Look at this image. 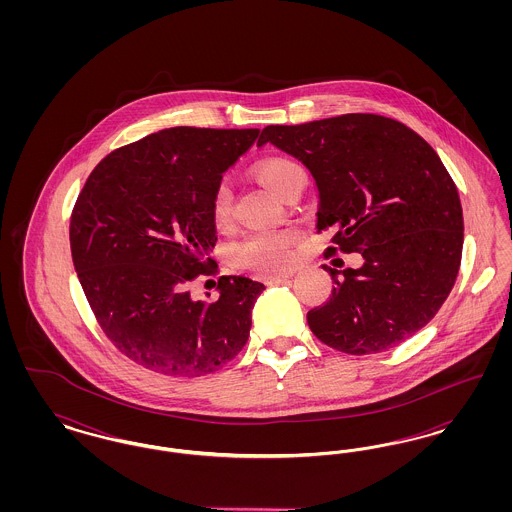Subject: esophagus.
<instances>
[{
    "label": "esophagus",
    "mask_w": 512,
    "mask_h": 512,
    "mask_svg": "<svg viewBox=\"0 0 512 512\" xmlns=\"http://www.w3.org/2000/svg\"><path fill=\"white\" fill-rule=\"evenodd\" d=\"M292 276V272H284V274H270V276H265V282H267L268 286H272V284L286 282V280H290Z\"/></svg>",
    "instance_id": "obj_1"
}]
</instances>
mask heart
Segmentation results:
<instances>
[{
    "label": "heart",
    "mask_w": 512,
    "mask_h": 512,
    "mask_svg": "<svg viewBox=\"0 0 512 512\" xmlns=\"http://www.w3.org/2000/svg\"><path fill=\"white\" fill-rule=\"evenodd\" d=\"M301 169L288 159H267L255 165V178L276 195L282 186ZM232 209V194L226 186H220L213 199V215L217 222H226ZM297 234L290 230H265L249 234L242 242L232 247V259L236 265L253 268L257 272L270 274L290 267L293 263V244Z\"/></svg>",
    "instance_id": "heart-1"
}]
</instances>
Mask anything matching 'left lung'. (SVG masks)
<instances>
[{"mask_svg": "<svg viewBox=\"0 0 512 512\" xmlns=\"http://www.w3.org/2000/svg\"><path fill=\"white\" fill-rule=\"evenodd\" d=\"M311 172L317 228L363 255L359 268H328L330 299L307 313L318 340L370 355L411 338L436 317L463 253V207L438 153L403 122L353 113L263 128ZM336 253V247H328Z\"/></svg>", "mask_w": 512, "mask_h": 512, "instance_id": "8db88e82", "label": "left lung"}]
</instances>
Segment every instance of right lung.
I'll return each instance as SVG.
<instances>
[{
	"mask_svg": "<svg viewBox=\"0 0 512 512\" xmlns=\"http://www.w3.org/2000/svg\"><path fill=\"white\" fill-rule=\"evenodd\" d=\"M257 136L172 126L115 149L88 176L71 217L74 270L103 332L134 363L194 378L244 349L265 284L220 276L219 299L203 303L188 282L213 263L222 172Z\"/></svg>",
	"mask_w": 512,
	"mask_h": 512,
	"instance_id": "right-lung-1",
	"label": "right lung"
}]
</instances>
